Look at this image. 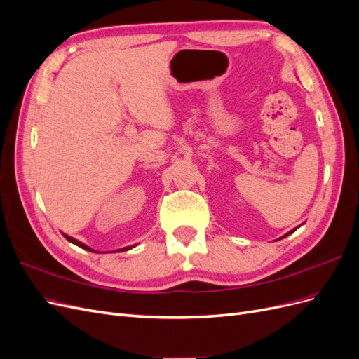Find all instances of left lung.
Returning a JSON list of instances; mask_svg holds the SVG:
<instances>
[{
    "label": "left lung",
    "mask_w": 359,
    "mask_h": 359,
    "mask_svg": "<svg viewBox=\"0 0 359 359\" xmlns=\"http://www.w3.org/2000/svg\"><path fill=\"white\" fill-rule=\"evenodd\" d=\"M292 232H295V229H293V231H290V232H289V233H287V235H290V233H292Z\"/></svg>",
    "instance_id": "1"
}]
</instances>
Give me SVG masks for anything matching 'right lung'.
<instances>
[{
	"label": "right lung",
	"mask_w": 359,
	"mask_h": 359,
	"mask_svg": "<svg viewBox=\"0 0 359 359\" xmlns=\"http://www.w3.org/2000/svg\"><path fill=\"white\" fill-rule=\"evenodd\" d=\"M64 236H66V240H69L70 243H73V244H76V245H79L81 248H85V250H90V252H94V250H91L90 247H86L85 244L79 243L78 240H74V238H72V236H67V235H64ZM130 248H132V245H130V247H126V248H121V250H119V252H126V250H130ZM94 253H95V252H94Z\"/></svg>",
	"instance_id": "1"
}]
</instances>
